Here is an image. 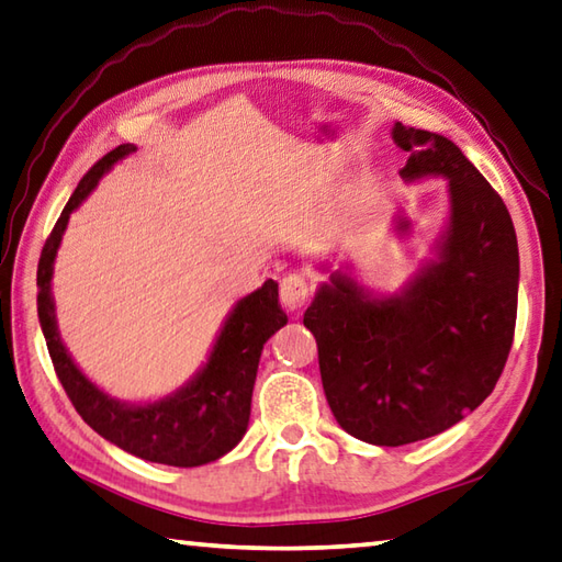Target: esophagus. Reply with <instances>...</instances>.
<instances>
[{
  "label": "esophagus",
  "mask_w": 562,
  "mask_h": 562,
  "mask_svg": "<svg viewBox=\"0 0 562 562\" xmlns=\"http://www.w3.org/2000/svg\"><path fill=\"white\" fill-rule=\"evenodd\" d=\"M312 297V284L304 278L302 272H290L284 274L280 282V302L284 304V310H302L304 304Z\"/></svg>",
  "instance_id": "esophagus-1"
}]
</instances>
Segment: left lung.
Instances as JSON below:
<instances>
[{"mask_svg":"<svg viewBox=\"0 0 562 562\" xmlns=\"http://www.w3.org/2000/svg\"><path fill=\"white\" fill-rule=\"evenodd\" d=\"M403 181L447 179L432 258L401 290H369L346 260L304 312L331 413L356 440L401 447L440 435L494 391L514 341L518 243L506 203L452 139L393 125ZM413 223L403 211L395 233Z\"/></svg>","mask_w":562,"mask_h":562,"instance_id":"1","label":"left lung"}]
</instances>
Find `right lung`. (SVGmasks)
<instances>
[{"label": "right lung", "instance_id": "right-lung-1", "mask_svg": "<svg viewBox=\"0 0 562 562\" xmlns=\"http://www.w3.org/2000/svg\"><path fill=\"white\" fill-rule=\"evenodd\" d=\"M135 145H120L98 161L80 179L74 196L41 250L36 272V307L41 331L48 346L50 361L60 385L68 393L78 415L120 450L139 459L169 467H201L228 454L248 430L252 385L265 341L288 324L280 307L278 282L265 280L262 288L233 304L221 324L209 359L175 393L147 403H125L98 387L70 359L60 341L56 322V302L50 292L54 262L68 228V218L108 171L130 157Z\"/></svg>", "mask_w": 562, "mask_h": 562}]
</instances>
